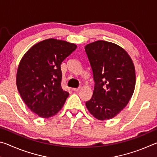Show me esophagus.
Wrapping results in <instances>:
<instances>
[{"label": "esophagus", "instance_id": "esophagus-1", "mask_svg": "<svg viewBox=\"0 0 157 157\" xmlns=\"http://www.w3.org/2000/svg\"><path fill=\"white\" fill-rule=\"evenodd\" d=\"M79 89H80V88H78V89L73 88V91H75V92H78V91H79Z\"/></svg>", "mask_w": 157, "mask_h": 157}]
</instances>
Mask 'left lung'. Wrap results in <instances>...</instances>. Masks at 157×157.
<instances>
[{"label": "left lung", "mask_w": 157, "mask_h": 157, "mask_svg": "<svg viewBox=\"0 0 157 157\" xmlns=\"http://www.w3.org/2000/svg\"><path fill=\"white\" fill-rule=\"evenodd\" d=\"M85 51L95 81L94 94L86 107L98 120H109L126 107L134 94V64L125 50L111 42H92L86 45Z\"/></svg>", "instance_id": "obj_1"}]
</instances>
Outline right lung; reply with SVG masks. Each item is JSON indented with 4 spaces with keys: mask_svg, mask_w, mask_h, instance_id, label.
Instances as JSON below:
<instances>
[{
    "mask_svg": "<svg viewBox=\"0 0 157 157\" xmlns=\"http://www.w3.org/2000/svg\"><path fill=\"white\" fill-rule=\"evenodd\" d=\"M77 48L66 41L48 39L32 46L18 66L17 86L25 104L43 118L62 109L69 94L61 86L63 60Z\"/></svg>",
    "mask_w": 157,
    "mask_h": 157,
    "instance_id": "1",
    "label": "right lung"
}]
</instances>
